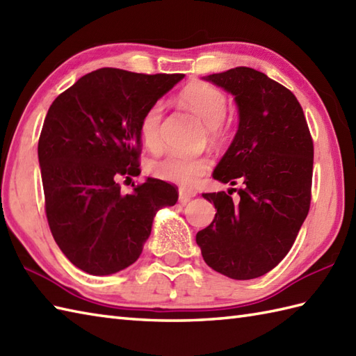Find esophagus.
Listing matches in <instances>:
<instances>
[{
    "instance_id": "1",
    "label": "esophagus",
    "mask_w": 356,
    "mask_h": 356,
    "mask_svg": "<svg viewBox=\"0 0 356 356\" xmlns=\"http://www.w3.org/2000/svg\"><path fill=\"white\" fill-rule=\"evenodd\" d=\"M195 194H197V193H195L194 190H188V188H180V190H179V200H180V203H186L190 199L195 197Z\"/></svg>"
}]
</instances>
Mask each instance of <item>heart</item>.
Here are the masks:
<instances>
[{
  "instance_id": "heart-1",
  "label": "heart",
  "mask_w": 356,
  "mask_h": 356,
  "mask_svg": "<svg viewBox=\"0 0 356 356\" xmlns=\"http://www.w3.org/2000/svg\"><path fill=\"white\" fill-rule=\"evenodd\" d=\"M188 108H191L205 125L211 138H220L225 133L223 119L228 111V97L220 88L208 82L195 81L188 84L179 95ZM165 105L156 101L143 111L139 120L140 139L148 149L159 151L162 148V120ZM211 168L208 156H185L170 153L161 159H154L148 163V171L154 177L172 182L184 188L197 184L200 177Z\"/></svg>"
}]
</instances>
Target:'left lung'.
<instances>
[{
	"instance_id": "obj_1",
	"label": "left lung",
	"mask_w": 356,
	"mask_h": 356,
	"mask_svg": "<svg viewBox=\"0 0 356 356\" xmlns=\"http://www.w3.org/2000/svg\"><path fill=\"white\" fill-rule=\"evenodd\" d=\"M236 96L238 131L213 177L241 195L203 193L217 209L195 236L209 268L234 280L274 269L289 252L311 208L314 140L303 108L284 86L249 67L209 74Z\"/></svg>"
}]
</instances>
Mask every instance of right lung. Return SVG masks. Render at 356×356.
<instances>
[{
  "label": "right lung",
  "mask_w": 356,
  "mask_h": 356,
  "mask_svg": "<svg viewBox=\"0 0 356 356\" xmlns=\"http://www.w3.org/2000/svg\"><path fill=\"white\" fill-rule=\"evenodd\" d=\"M182 78L104 67L50 105L38 142L45 216L59 249L87 274L133 264L157 211L176 205L179 193L163 180L147 179L130 194L118 180L140 174V116Z\"/></svg>",
  "instance_id": "right-lung-1"
}]
</instances>
